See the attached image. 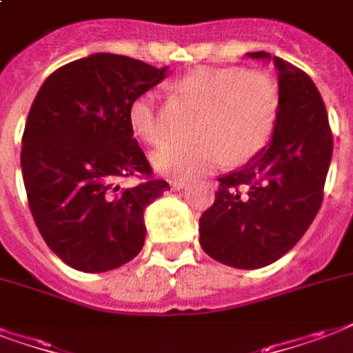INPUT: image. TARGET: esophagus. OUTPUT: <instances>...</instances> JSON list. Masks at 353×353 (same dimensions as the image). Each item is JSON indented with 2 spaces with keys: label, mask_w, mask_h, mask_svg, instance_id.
<instances>
[{
  "label": "esophagus",
  "mask_w": 353,
  "mask_h": 353,
  "mask_svg": "<svg viewBox=\"0 0 353 353\" xmlns=\"http://www.w3.org/2000/svg\"><path fill=\"white\" fill-rule=\"evenodd\" d=\"M171 188H173L174 192H180V190L188 188V182H184V180H171Z\"/></svg>",
  "instance_id": "34e87169"
}]
</instances>
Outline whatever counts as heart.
<instances>
[{"label":"heart","instance_id":"heart-1","mask_svg":"<svg viewBox=\"0 0 353 353\" xmlns=\"http://www.w3.org/2000/svg\"><path fill=\"white\" fill-rule=\"evenodd\" d=\"M186 97L205 105L193 124L190 141H169L150 161L167 179L190 180L229 163H243L266 147L279 115V91L270 74L240 66H203L179 81ZM160 97L147 91L130 104V126L148 145L165 139Z\"/></svg>","mask_w":353,"mask_h":353}]
</instances>
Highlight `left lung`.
Returning a JSON list of instances; mask_svg holds the SVG:
<instances>
[{
	"label": "left lung",
	"mask_w": 353,
	"mask_h": 353,
	"mask_svg": "<svg viewBox=\"0 0 353 353\" xmlns=\"http://www.w3.org/2000/svg\"><path fill=\"white\" fill-rule=\"evenodd\" d=\"M279 85V115L270 143L219 176L216 201L199 219V242L214 261L240 270L272 264L299 242L320 210L333 154L327 113L303 70L266 52Z\"/></svg>",
	"instance_id": "1"
}]
</instances>
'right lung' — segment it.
<instances>
[{
    "label": "right lung",
    "mask_w": 353,
    "mask_h": 353,
    "mask_svg": "<svg viewBox=\"0 0 353 353\" xmlns=\"http://www.w3.org/2000/svg\"><path fill=\"white\" fill-rule=\"evenodd\" d=\"M167 70L91 54L57 68L37 92L22 137L23 186L44 242L74 270H115L143 249L145 208L169 184L121 188L117 180L152 173L128 111Z\"/></svg>",
    "instance_id": "right-lung-1"
}]
</instances>
